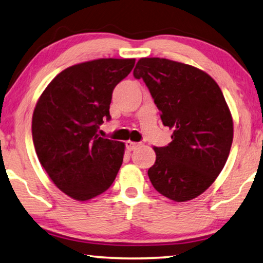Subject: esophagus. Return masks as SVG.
Instances as JSON below:
<instances>
[{
	"mask_svg": "<svg viewBox=\"0 0 263 263\" xmlns=\"http://www.w3.org/2000/svg\"><path fill=\"white\" fill-rule=\"evenodd\" d=\"M126 148L128 149V151H135V149L139 146V144L138 143H133V141H126Z\"/></svg>",
	"mask_w": 263,
	"mask_h": 263,
	"instance_id": "34e87169",
	"label": "esophagus"
}]
</instances>
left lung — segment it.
Returning a JSON list of instances; mask_svg holds the SVG:
<instances>
[{
    "mask_svg": "<svg viewBox=\"0 0 263 263\" xmlns=\"http://www.w3.org/2000/svg\"><path fill=\"white\" fill-rule=\"evenodd\" d=\"M133 76L148 87L172 141L154 147L148 178L160 194L189 201L213 184L226 164L233 119L222 91L210 74L166 58H140Z\"/></svg>",
    "mask_w": 263,
    "mask_h": 263,
    "instance_id": "1",
    "label": "left lung"
}]
</instances>
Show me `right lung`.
I'll use <instances>...</instances> for the list:
<instances>
[{
    "label": "right lung",
    "instance_id": "right-lung-1",
    "mask_svg": "<svg viewBox=\"0 0 263 263\" xmlns=\"http://www.w3.org/2000/svg\"><path fill=\"white\" fill-rule=\"evenodd\" d=\"M135 58H99L66 68L50 82L32 115V140L41 165L70 198L85 201L105 192L122 166L125 145L97 133L110 120L116 85Z\"/></svg>",
    "mask_w": 263,
    "mask_h": 263
}]
</instances>
